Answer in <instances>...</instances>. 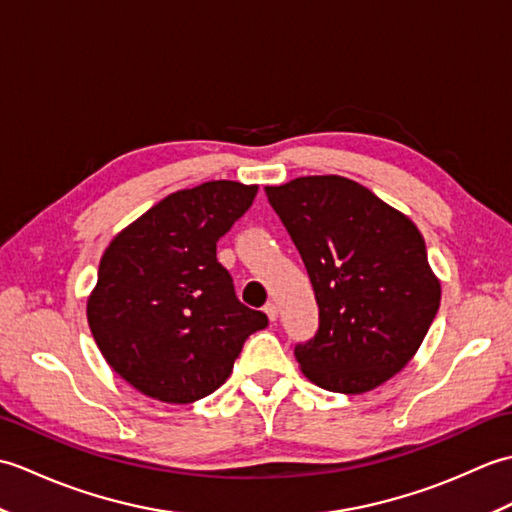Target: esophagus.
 <instances>
[{"label": "esophagus", "instance_id": "34e87169", "mask_svg": "<svg viewBox=\"0 0 512 512\" xmlns=\"http://www.w3.org/2000/svg\"><path fill=\"white\" fill-rule=\"evenodd\" d=\"M264 312L268 314V319H270V321H277V314H279V310H277V306H275L273 301L266 303V306H264Z\"/></svg>", "mask_w": 512, "mask_h": 512}]
</instances>
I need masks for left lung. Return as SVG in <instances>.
<instances>
[{
	"instance_id": "obj_1",
	"label": "left lung",
	"mask_w": 512,
	"mask_h": 512,
	"mask_svg": "<svg viewBox=\"0 0 512 512\" xmlns=\"http://www.w3.org/2000/svg\"><path fill=\"white\" fill-rule=\"evenodd\" d=\"M306 264L319 330L295 345L314 385L363 394L418 352L440 308V281L409 217L354 180L306 176L266 187Z\"/></svg>"
}]
</instances>
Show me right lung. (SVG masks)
<instances>
[{
    "mask_svg": "<svg viewBox=\"0 0 512 512\" xmlns=\"http://www.w3.org/2000/svg\"><path fill=\"white\" fill-rule=\"evenodd\" d=\"M255 195V184L233 180L171 193L107 246L90 330L114 372L145 396L187 405L213 394L244 341L268 325L237 299L215 255Z\"/></svg>",
    "mask_w": 512,
    "mask_h": 512,
    "instance_id": "add662e5",
    "label": "right lung"
}]
</instances>
